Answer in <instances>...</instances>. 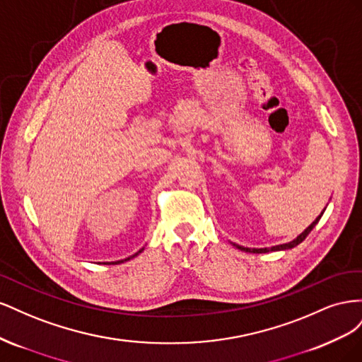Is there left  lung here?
<instances>
[{
  "instance_id": "left-lung-1",
  "label": "left lung",
  "mask_w": 362,
  "mask_h": 362,
  "mask_svg": "<svg viewBox=\"0 0 362 362\" xmlns=\"http://www.w3.org/2000/svg\"><path fill=\"white\" fill-rule=\"evenodd\" d=\"M326 210V208H325ZM325 210L320 213V216L315 218V221L305 229L303 233H300L298 237H296L294 240H291V242H288V243H284V245H276V246H272V247H245V246H240V245H235V243H233V246H235L237 249H240V250H245V252H252V254H266V252H273V250H286V249H293V247H296L298 246L299 243H302L303 240L306 238V235H308L311 231H313V228L319 223V221H320V217L323 216V213H325Z\"/></svg>"
}]
</instances>
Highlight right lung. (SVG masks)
<instances>
[{"instance_id": "obj_1", "label": "right lung", "mask_w": 362, "mask_h": 362, "mask_svg": "<svg viewBox=\"0 0 362 362\" xmlns=\"http://www.w3.org/2000/svg\"><path fill=\"white\" fill-rule=\"evenodd\" d=\"M144 249L145 247H141L139 252H136V254L134 255H131V257H128V258H125V259H119V261H112V262H104V264H120V262H125V261H129V259H133L134 257H137L139 254H140V252H144Z\"/></svg>"}]
</instances>
